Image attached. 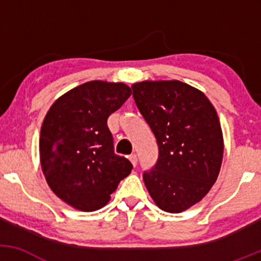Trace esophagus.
I'll return each mask as SVG.
<instances>
[{
  "label": "esophagus",
  "mask_w": 261,
  "mask_h": 261,
  "mask_svg": "<svg viewBox=\"0 0 261 261\" xmlns=\"http://www.w3.org/2000/svg\"><path fill=\"white\" fill-rule=\"evenodd\" d=\"M128 160H130V162L131 163H133V166L135 167L137 164V155L136 154H131L130 155V158H128Z\"/></svg>",
  "instance_id": "34e87169"
}]
</instances>
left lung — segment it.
Here are the masks:
<instances>
[{
	"label": "left lung",
	"instance_id": "left-lung-1",
	"mask_svg": "<svg viewBox=\"0 0 261 261\" xmlns=\"http://www.w3.org/2000/svg\"><path fill=\"white\" fill-rule=\"evenodd\" d=\"M134 99L157 140L160 155L143 181L161 210L179 214L201 201L217 180L223 135L214 106L180 81H143Z\"/></svg>",
	"mask_w": 261,
	"mask_h": 261
}]
</instances>
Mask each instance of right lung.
<instances>
[{"mask_svg":"<svg viewBox=\"0 0 261 261\" xmlns=\"http://www.w3.org/2000/svg\"><path fill=\"white\" fill-rule=\"evenodd\" d=\"M131 95L122 82L89 81L58 98L41 125L39 152L47 185L80 211L106 206L133 164L114 153L110 114Z\"/></svg>","mask_w":261,"mask_h":261,"instance_id":"obj_1","label":"right lung"}]
</instances>
